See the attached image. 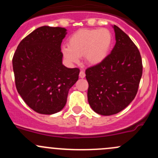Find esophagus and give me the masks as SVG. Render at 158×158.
Listing matches in <instances>:
<instances>
[{"mask_svg":"<svg viewBox=\"0 0 158 158\" xmlns=\"http://www.w3.org/2000/svg\"><path fill=\"white\" fill-rule=\"evenodd\" d=\"M85 73H84V71H80V73H79V77L80 78H85Z\"/></svg>","mask_w":158,"mask_h":158,"instance_id":"34e87169","label":"esophagus"}]
</instances>
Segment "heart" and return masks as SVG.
<instances>
[{
    "instance_id": "b5f03b06",
    "label": "heart",
    "mask_w": 158,
    "mask_h": 158,
    "mask_svg": "<svg viewBox=\"0 0 158 158\" xmlns=\"http://www.w3.org/2000/svg\"><path fill=\"white\" fill-rule=\"evenodd\" d=\"M112 44V35L106 28L82 29L69 37L68 47H62V53L69 63H76L79 56H85L89 64L97 65L109 53Z\"/></svg>"
}]
</instances>
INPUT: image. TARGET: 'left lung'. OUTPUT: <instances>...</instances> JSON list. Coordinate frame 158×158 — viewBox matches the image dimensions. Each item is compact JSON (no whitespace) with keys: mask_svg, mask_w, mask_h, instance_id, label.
<instances>
[{"mask_svg":"<svg viewBox=\"0 0 158 158\" xmlns=\"http://www.w3.org/2000/svg\"><path fill=\"white\" fill-rule=\"evenodd\" d=\"M115 45L99 64L85 70L88 101L92 110L111 115L127 107L138 92L142 76V60L138 47L117 26Z\"/></svg>","mask_w":158,"mask_h":158,"instance_id":"obj_1","label":"left lung"}]
</instances>
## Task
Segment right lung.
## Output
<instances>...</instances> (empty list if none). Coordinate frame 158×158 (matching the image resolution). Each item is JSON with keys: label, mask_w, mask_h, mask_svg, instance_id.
<instances>
[{"label": "right lung", "mask_w": 158, "mask_h": 158, "mask_svg": "<svg viewBox=\"0 0 158 158\" xmlns=\"http://www.w3.org/2000/svg\"><path fill=\"white\" fill-rule=\"evenodd\" d=\"M66 29L44 26L19 44L13 57L16 88L28 106L40 114H52L64 108L69 89L79 69L63 64L61 44Z\"/></svg>", "instance_id": "obj_1"}]
</instances>
